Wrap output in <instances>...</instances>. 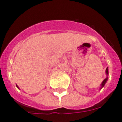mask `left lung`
Wrapping results in <instances>:
<instances>
[{
    "label": "left lung",
    "instance_id": "obj_1",
    "mask_svg": "<svg viewBox=\"0 0 122 122\" xmlns=\"http://www.w3.org/2000/svg\"><path fill=\"white\" fill-rule=\"evenodd\" d=\"M105 73H106V75H107V77H106V78L104 79L103 81H102V82L101 83V87H100V89H102V87H104V86H105V84H106V82H107V80H108V67H107V69H106V71H105Z\"/></svg>",
    "mask_w": 122,
    "mask_h": 122
}]
</instances>
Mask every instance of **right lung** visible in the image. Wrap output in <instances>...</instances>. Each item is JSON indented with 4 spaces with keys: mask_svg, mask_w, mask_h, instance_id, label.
I'll return each instance as SVG.
<instances>
[{
    "mask_svg": "<svg viewBox=\"0 0 122 122\" xmlns=\"http://www.w3.org/2000/svg\"><path fill=\"white\" fill-rule=\"evenodd\" d=\"M16 86H17V88H18V89H19V87H18V86H17V84H16Z\"/></svg>",
    "mask_w": 122,
    "mask_h": 122,
    "instance_id": "right-lung-1",
    "label": "right lung"
}]
</instances>
